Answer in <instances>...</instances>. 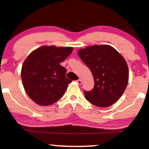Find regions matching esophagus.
Here are the masks:
<instances>
[{"mask_svg": "<svg viewBox=\"0 0 149 149\" xmlns=\"http://www.w3.org/2000/svg\"><path fill=\"white\" fill-rule=\"evenodd\" d=\"M77 82L79 85H81L82 84V80L81 79H78L77 81Z\"/></svg>", "mask_w": 149, "mask_h": 149, "instance_id": "34e87169", "label": "esophagus"}]
</instances>
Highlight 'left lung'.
I'll use <instances>...</instances> for the list:
<instances>
[{
	"label": "left lung",
	"mask_w": 149,
	"mask_h": 149,
	"mask_svg": "<svg viewBox=\"0 0 149 149\" xmlns=\"http://www.w3.org/2000/svg\"><path fill=\"white\" fill-rule=\"evenodd\" d=\"M78 54L91 71L95 83L92 91H84L86 99L100 107L116 102L125 91L129 79L128 67L121 54L107 45L80 49Z\"/></svg>",
	"instance_id": "obj_1"
}]
</instances>
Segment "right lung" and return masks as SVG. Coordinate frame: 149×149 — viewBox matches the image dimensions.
I'll return each instance as SVG.
<instances>
[{"instance_id":"add662e5","label":"right lung","mask_w":149,"mask_h":149,"mask_svg":"<svg viewBox=\"0 0 149 149\" xmlns=\"http://www.w3.org/2000/svg\"><path fill=\"white\" fill-rule=\"evenodd\" d=\"M71 47L42 46L33 51L22 65L21 76L26 93L33 102L49 106L64 95L71 80L61 65L72 52Z\"/></svg>"}]
</instances>
